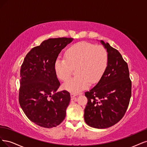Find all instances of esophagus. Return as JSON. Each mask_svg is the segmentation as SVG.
I'll return each mask as SVG.
<instances>
[{
    "label": "esophagus",
    "mask_w": 147,
    "mask_h": 147,
    "mask_svg": "<svg viewBox=\"0 0 147 147\" xmlns=\"http://www.w3.org/2000/svg\"><path fill=\"white\" fill-rule=\"evenodd\" d=\"M78 94H77V93H71V97L73 99H75V97L78 96Z\"/></svg>",
    "instance_id": "1"
}]
</instances>
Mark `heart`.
Masks as SVG:
<instances>
[{
    "label": "heart",
    "instance_id": "heart-1",
    "mask_svg": "<svg viewBox=\"0 0 147 147\" xmlns=\"http://www.w3.org/2000/svg\"><path fill=\"white\" fill-rule=\"evenodd\" d=\"M65 59H57L54 63L55 74L63 82L69 79L76 68V76L63 85L66 90L78 93L86 88L90 83H97L108 63L107 50L101 46L80 42L66 52Z\"/></svg>",
    "mask_w": 147,
    "mask_h": 147
}]
</instances>
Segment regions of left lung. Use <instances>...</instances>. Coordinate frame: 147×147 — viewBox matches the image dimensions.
<instances>
[{"instance_id": "1", "label": "left lung", "mask_w": 147, "mask_h": 147, "mask_svg": "<svg viewBox=\"0 0 147 147\" xmlns=\"http://www.w3.org/2000/svg\"><path fill=\"white\" fill-rule=\"evenodd\" d=\"M100 42L107 51V67L96 86L85 93L88 102L84 120L90 126L105 129L123 117L131 96V81L128 66L120 53L108 42Z\"/></svg>"}]
</instances>
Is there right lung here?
I'll return each instance as SVG.
<instances>
[{
    "label": "right lung",
    "instance_id": "1",
    "mask_svg": "<svg viewBox=\"0 0 147 147\" xmlns=\"http://www.w3.org/2000/svg\"><path fill=\"white\" fill-rule=\"evenodd\" d=\"M73 40H45L30 50L21 65L19 102L27 118L40 126L52 128L66 117L71 96L66 90L57 92L60 84L54 63L61 51Z\"/></svg>",
    "mask_w": 147,
    "mask_h": 147
}]
</instances>
